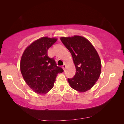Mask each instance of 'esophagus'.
<instances>
[{"label":"esophagus","instance_id":"1","mask_svg":"<svg viewBox=\"0 0 124 124\" xmlns=\"http://www.w3.org/2000/svg\"><path fill=\"white\" fill-rule=\"evenodd\" d=\"M66 64H64L63 66H62V68H63V70H65V69H66Z\"/></svg>","mask_w":124,"mask_h":124}]
</instances>
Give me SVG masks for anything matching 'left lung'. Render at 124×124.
Returning <instances> with one entry per match:
<instances>
[{"mask_svg": "<svg viewBox=\"0 0 124 124\" xmlns=\"http://www.w3.org/2000/svg\"><path fill=\"white\" fill-rule=\"evenodd\" d=\"M60 39L71 53L76 70L74 77L68 79L70 87L80 92L88 91L95 84L101 73L97 51L91 42L82 36L61 37Z\"/></svg>", "mask_w": 124, "mask_h": 124, "instance_id": "obj_1", "label": "left lung"}]
</instances>
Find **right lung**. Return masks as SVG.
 I'll list each match as a JSON object with an SVG mask.
<instances>
[{"label":"right lung","instance_id":"right-lung-1","mask_svg":"<svg viewBox=\"0 0 124 124\" xmlns=\"http://www.w3.org/2000/svg\"><path fill=\"white\" fill-rule=\"evenodd\" d=\"M56 38L41 37L26 47L20 61V70L25 82L35 93L43 95L54 87L62 68L57 67L54 58L48 56L49 48L57 41Z\"/></svg>","mask_w":124,"mask_h":124}]
</instances>
